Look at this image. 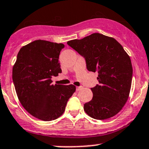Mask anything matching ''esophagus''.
<instances>
[{"instance_id": "obj_1", "label": "esophagus", "mask_w": 149, "mask_h": 149, "mask_svg": "<svg viewBox=\"0 0 149 149\" xmlns=\"http://www.w3.org/2000/svg\"><path fill=\"white\" fill-rule=\"evenodd\" d=\"M82 88H83L82 86H77V87L76 88V91H80V90H81V89H82Z\"/></svg>"}]
</instances>
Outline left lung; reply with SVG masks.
<instances>
[{
    "mask_svg": "<svg viewBox=\"0 0 149 149\" xmlns=\"http://www.w3.org/2000/svg\"><path fill=\"white\" fill-rule=\"evenodd\" d=\"M68 44L85 58L88 71L98 73L99 84L91 88L92 99L84 105L86 114L96 120L118 114L127 101L132 79L131 60L122 45L99 33Z\"/></svg>",
    "mask_w": 149,
    "mask_h": 149,
    "instance_id": "obj_1",
    "label": "left lung"
}]
</instances>
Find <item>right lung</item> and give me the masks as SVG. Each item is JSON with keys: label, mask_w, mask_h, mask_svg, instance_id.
Listing matches in <instances>:
<instances>
[{"label": "right lung", "mask_w": 149, "mask_h": 149, "mask_svg": "<svg viewBox=\"0 0 149 149\" xmlns=\"http://www.w3.org/2000/svg\"><path fill=\"white\" fill-rule=\"evenodd\" d=\"M63 43L36 40L23 46L13 68L18 99L28 113L43 120H56L64 113L76 90L73 84H53L51 78L62 72L58 59Z\"/></svg>", "instance_id": "add662e5"}]
</instances>
